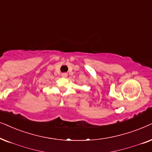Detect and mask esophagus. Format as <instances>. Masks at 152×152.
Segmentation results:
<instances>
[{
  "mask_svg": "<svg viewBox=\"0 0 152 152\" xmlns=\"http://www.w3.org/2000/svg\"><path fill=\"white\" fill-rule=\"evenodd\" d=\"M61 76H62V77H63V78L67 77V74H66V73H62Z\"/></svg>",
  "mask_w": 152,
  "mask_h": 152,
  "instance_id": "esophagus-1",
  "label": "esophagus"
}]
</instances>
